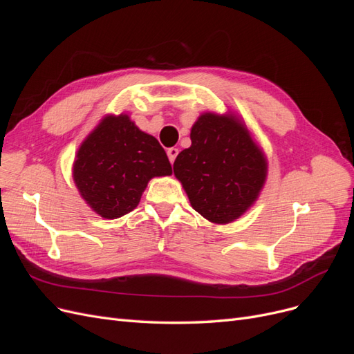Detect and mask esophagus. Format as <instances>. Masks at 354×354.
Masks as SVG:
<instances>
[{
    "label": "esophagus",
    "mask_w": 354,
    "mask_h": 354,
    "mask_svg": "<svg viewBox=\"0 0 354 354\" xmlns=\"http://www.w3.org/2000/svg\"><path fill=\"white\" fill-rule=\"evenodd\" d=\"M167 155H168L169 162H171V164H174V160H176L177 155H178V149H177V147H169L168 151H167Z\"/></svg>",
    "instance_id": "1"
}]
</instances>
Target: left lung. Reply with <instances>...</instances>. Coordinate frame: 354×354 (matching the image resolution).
<instances>
[{"mask_svg":"<svg viewBox=\"0 0 354 354\" xmlns=\"http://www.w3.org/2000/svg\"><path fill=\"white\" fill-rule=\"evenodd\" d=\"M190 147L174 160V176L190 205L214 224L248 211L267 178V158L248 127L232 112H203L190 130Z\"/></svg>","mask_w":354,"mask_h":354,"instance_id":"left-lung-1","label":"left lung"}]
</instances>
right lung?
I'll use <instances>...</instances> for the list:
<instances>
[{"label": "right lung", "instance_id": "add662e5", "mask_svg": "<svg viewBox=\"0 0 354 354\" xmlns=\"http://www.w3.org/2000/svg\"><path fill=\"white\" fill-rule=\"evenodd\" d=\"M169 174L171 164L162 146L127 113L104 115L84 138L72 165L81 198L108 220L133 211L149 181Z\"/></svg>", "mask_w": 354, "mask_h": 354}]
</instances>
